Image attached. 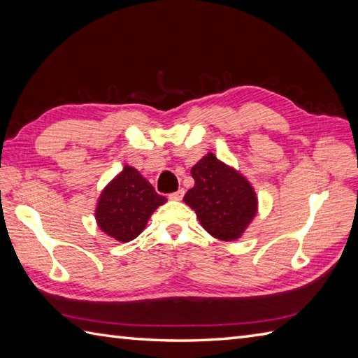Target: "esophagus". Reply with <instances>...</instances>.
<instances>
[{"label": "esophagus", "mask_w": 358, "mask_h": 358, "mask_svg": "<svg viewBox=\"0 0 358 358\" xmlns=\"http://www.w3.org/2000/svg\"><path fill=\"white\" fill-rule=\"evenodd\" d=\"M183 195H185V189H178L177 192H172L169 195V199L171 200H181V199H183Z\"/></svg>", "instance_id": "34e87169"}]
</instances>
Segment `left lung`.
I'll return each mask as SVG.
<instances>
[{
    "mask_svg": "<svg viewBox=\"0 0 358 358\" xmlns=\"http://www.w3.org/2000/svg\"><path fill=\"white\" fill-rule=\"evenodd\" d=\"M191 173L195 185L185 195L186 204L195 210L201 226L212 237L223 241L237 240L257 212L252 186L214 154L203 157Z\"/></svg>",
    "mask_w": 358,
    "mask_h": 358,
    "instance_id": "obj_1",
    "label": "left lung"
}]
</instances>
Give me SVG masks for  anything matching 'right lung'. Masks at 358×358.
Wrapping results in <instances>:
<instances>
[{
  "label": "right lung",
  "mask_w": 358,
  "mask_h": 358,
  "mask_svg": "<svg viewBox=\"0 0 358 358\" xmlns=\"http://www.w3.org/2000/svg\"><path fill=\"white\" fill-rule=\"evenodd\" d=\"M164 203L166 196L157 194L135 167L124 166L98 200L96 223L109 237L131 241L146 227L152 212Z\"/></svg>",
  "instance_id": "obj_1"
}]
</instances>
